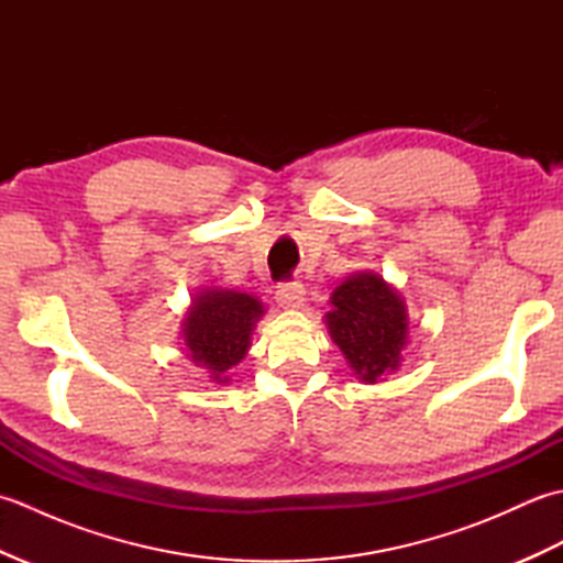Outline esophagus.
Instances as JSON below:
<instances>
[{
	"mask_svg": "<svg viewBox=\"0 0 563 563\" xmlns=\"http://www.w3.org/2000/svg\"><path fill=\"white\" fill-rule=\"evenodd\" d=\"M275 300H278L280 307H288L295 309L305 302V285L302 283H280L278 288H275Z\"/></svg>",
	"mask_w": 563,
	"mask_h": 563,
	"instance_id": "34e87169",
	"label": "esophagus"
}]
</instances>
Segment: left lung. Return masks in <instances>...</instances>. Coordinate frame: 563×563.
<instances>
[{
  "instance_id": "1",
  "label": "left lung",
  "mask_w": 563,
  "mask_h": 563,
  "mask_svg": "<svg viewBox=\"0 0 563 563\" xmlns=\"http://www.w3.org/2000/svg\"><path fill=\"white\" fill-rule=\"evenodd\" d=\"M327 327L353 373L377 382L397 369L406 343V307L377 273H357L331 295Z\"/></svg>"
}]
</instances>
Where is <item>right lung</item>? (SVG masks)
<instances>
[{
  "label": "right lung",
  "mask_w": 563,
  "mask_h": 563,
  "mask_svg": "<svg viewBox=\"0 0 563 563\" xmlns=\"http://www.w3.org/2000/svg\"><path fill=\"white\" fill-rule=\"evenodd\" d=\"M263 307L254 297L234 290H206L196 295L186 314V349L194 363L208 367L214 382H230L227 369L249 351Z\"/></svg>",
  "instance_id": "add662e5"
}]
</instances>
